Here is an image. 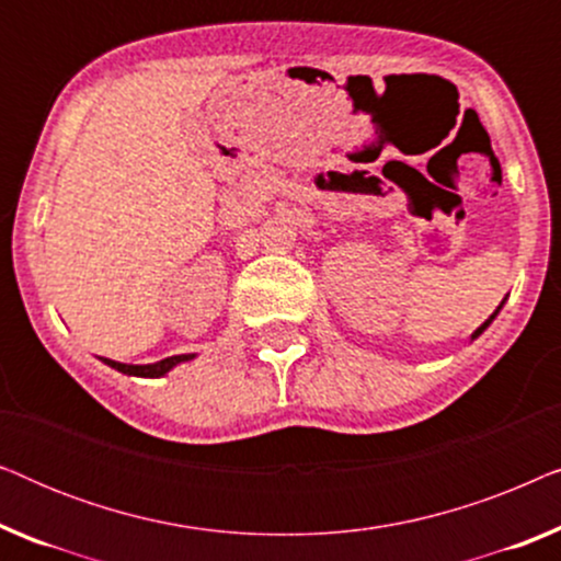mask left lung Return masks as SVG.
<instances>
[{"label":"left lung","instance_id":"8db88e82","mask_svg":"<svg viewBox=\"0 0 561 561\" xmlns=\"http://www.w3.org/2000/svg\"><path fill=\"white\" fill-rule=\"evenodd\" d=\"M501 306H503V304H501ZM501 306H497V309H495V313H497V311H501ZM495 313H493V317H490V319H485V324H480V327H478V329H474V334H472V340H474V336H480V334H482V332H485V329H488V327H490V321H493V319H495Z\"/></svg>","mask_w":561,"mask_h":561}]
</instances>
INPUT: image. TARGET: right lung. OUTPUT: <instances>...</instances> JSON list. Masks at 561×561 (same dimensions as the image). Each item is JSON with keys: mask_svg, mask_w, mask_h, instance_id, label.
Listing matches in <instances>:
<instances>
[{"mask_svg": "<svg viewBox=\"0 0 561 561\" xmlns=\"http://www.w3.org/2000/svg\"><path fill=\"white\" fill-rule=\"evenodd\" d=\"M194 355H173V357H165L160 359V363H152V365H125V363H114V359H106L102 357L106 365L114 367V370L125 373V375H137V378H160V375H165L171 367H175L179 363H186Z\"/></svg>", "mask_w": 561, "mask_h": 561, "instance_id": "obj_1", "label": "right lung"}]
</instances>
